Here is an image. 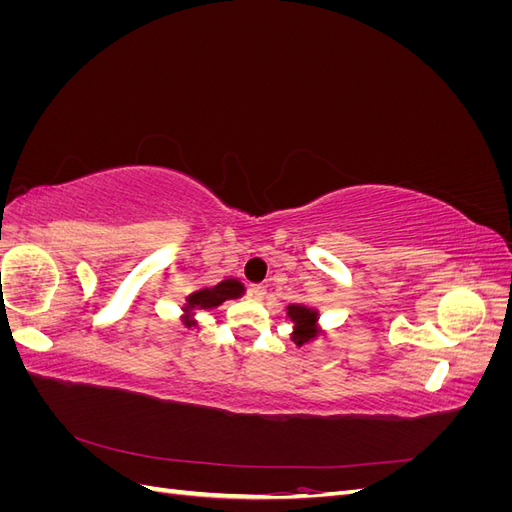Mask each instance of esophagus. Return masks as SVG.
Returning a JSON list of instances; mask_svg holds the SVG:
<instances>
[{
    "instance_id": "1",
    "label": "esophagus",
    "mask_w": 512,
    "mask_h": 512,
    "mask_svg": "<svg viewBox=\"0 0 512 512\" xmlns=\"http://www.w3.org/2000/svg\"><path fill=\"white\" fill-rule=\"evenodd\" d=\"M247 297H250L252 301H262L267 297V286H262V284L252 286L250 290H247Z\"/></svg>"
}]
</instances>
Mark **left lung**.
<instances>
[{
    "label": "left lung",
    "instance_id": "1",
    "mask_svg": "<svg viewBox=\"0 0 512 512\" xmlns=\"http://www.w3.org/2000/svg\"><path fill=\"white\" fill-rule=\"evenodd\" d=\"M286 309H288L286 316L294 324V327H292L294 331H292L290 339L299 348L309 344V342H314V339H318L322 335V329L318 327V316H320L318 309L301 305V303H292Z\"/></svg>",
    "mask_w": 512,
    "mask_h": 512
}]
</instances>
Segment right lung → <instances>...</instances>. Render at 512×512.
<instances>
[{
    "label": "right lung",
    "mask_w": 512,
    "mask_h": 512,
    "mask_svg": "<svg viewBox=\"0 0 512 512\" xmlns=\"http://www.w3.org/2000/svg\"><path fill=\"white\" fill-rule=\"evenodd\" d=\"M245 294V286L235 280V277H230V280H224L220 282L218 286H211V288H200L192 294H188L185 297V303L181 307V320L188 329L196 327V312H200V309H215L220 307L224 301H230V299H239Z\"/></svg>",
    "instance_id": "obj_1"
}]
</instances>
